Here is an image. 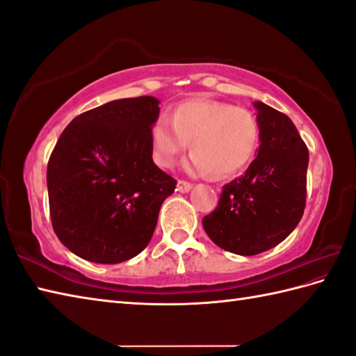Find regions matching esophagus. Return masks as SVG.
<instances>
[{
  "label": "esophagus",
  "instance_id": "obj_1",
  "mask_svg": "<svg viewBox=\"0 0 356 356\" xmlns=\"http://www.w3.org/2000/svg\"><path fill=\"white\" fill-rule=\"evenodd\" d=\"M191 188H193V184L185 182V180H179V182H177V191L179 193H188V191H191Z\"/></svg>",
  "mask_w": 356,
  "mask_h": 356
}]
</instances>
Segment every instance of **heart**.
Segmentation results:
<instances>
[{"mask_svg": "<svg viewBox=\"0 0 356 356\" xmlns=\"http://www.w3.org/2000/svg\"><path fill=\"white\" fill-rule=\"evenodd\" d=\"M259 124L245 108L216 100H191L172 111L171 122L159 117L151 127V148L156 163L176 165L190 145V168L214 177H228L252 160ZM192 143L190 144L189 142Z\"/></svg>", "mask_w": 356, "mask_h": 356, "instance_id": "heart-1", "label": "heart"}]
</instances>
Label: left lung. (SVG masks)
Masks as SVG:
<instances>
[{
	"label": "left lung",
	"instance_id": "obj_1",
	"mask_svg": "<svg viewBox=\"0 0 356 356\" xmlns=\"http://www.w3.org/2000/svg\"><path fill=\"white\" fill-rule=\"evenodd\" d=\"M259 148L243 176L222 186L218 208L202 219L216 245L253 256L276 247L301 220L309 151L290 118L254 102Z\"/></svg>",
	"mask_w": 356,
	"mask_h": 356
}]
</instances>
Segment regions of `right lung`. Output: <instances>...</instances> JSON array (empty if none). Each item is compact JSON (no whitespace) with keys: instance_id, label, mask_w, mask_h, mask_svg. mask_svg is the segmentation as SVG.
Masks as SVG:
<instances>
[{"instance_id":"obj_1","label":"right lung","mask_w":356,"mask_h":356,"mask_svg":"<svg viewBox=\"0 0 356 356\" xmlns=\"http://www.w3.org/2000/svg\"><path fill=\"white\" fill-rule=\"evenodd\" d=\"M160 102L145 95L75 117L47 163L55 234L81 259L118 264L143 252L176 180L152 162Z\"/></svg>"}]
</instances>
